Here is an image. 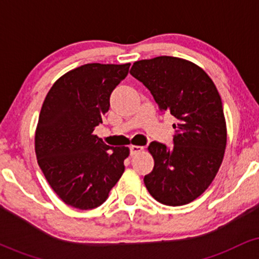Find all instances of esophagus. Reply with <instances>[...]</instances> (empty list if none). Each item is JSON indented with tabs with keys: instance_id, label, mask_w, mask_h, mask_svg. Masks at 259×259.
<instances>
[{
	"instance_id": "34e87169",
	"label": "esophagus",
	"mask_w": 259,
	"mask_h": 259,
	"mask_svg": "<svg viewBox=\"0 0 259 259\" xmlns=\"http://www.w3.org/2000/svg\"><path fill=\"white\" fill-rule=\"evenodd\" d=\"M142 151H144V147L142 146H136V145H132V146H130V153L133 154H138V153H140V152H142Z\"/></svg>"
}]
</instances>
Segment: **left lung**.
Here are the masks:
<instances>
[{"label": "left lung", "mask_w": 259, "mask_h": 259, "mask_svg": "<svg viewBox=\"0 0 259 259\" xmlns=\"http://www.w3.org/2000/svg\"><path fill=\"white\" fill-rule=\"evenodd\" d=\"M130 74L152 94L163 112L177 118L174 146L153 141V170L144 183L156 201L183 206L201 196L221 168L227 121L221 95L208 74L184 58L159 56L133 64Z\"/></svg>", "instance_id": "1"}]
</instances>
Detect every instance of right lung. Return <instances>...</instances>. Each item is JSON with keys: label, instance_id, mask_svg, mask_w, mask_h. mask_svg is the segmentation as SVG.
<instances>
[{"label": "right lung", "instance_id": "add662e5", "mask_svg": "<svg viewBox=\"0 0 259 259\" xmlns=\"http://www.w3.org/2000/svg\"><path fill=\"white\" fill-rule=\"evenodd\" d=\"M130 63L74 68L47 92L35 132V153L53 191L78 209L101 206L124 173L129 147H111L95 135L109 96Z\"/></svg>", "mask_w": 259, "mask_h": 259}]
</instances>
